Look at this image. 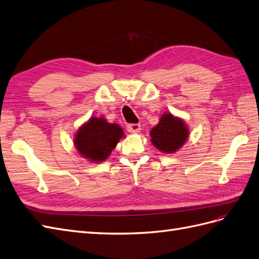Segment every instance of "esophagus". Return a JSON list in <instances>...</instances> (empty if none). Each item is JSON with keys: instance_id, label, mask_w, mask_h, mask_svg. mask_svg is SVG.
Returning <instances> with one entry per match:
<instances>
[{"instance_id": "esophagus-1", "label": "esophagus", "mask_w": 259, "mask_h": 259, "mask_svg": "<svg viewBox=\"0 0 259 259\" xmlns=\"http://www.w3.org/2000/svg\"><path fill=\"white\" fill-rule=\"evenodd\" d=\"M127 130L131 132V134H138L141 130V125L139 123H130L127 124Z\"/></svg>"}]
</instances>
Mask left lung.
I'll list each match as a JSON object with an SVG mask.
<instances>
[{"label":"left lung","mask_w":259,"mask_h":259,"mask_svg":"<svg viewBox=\"0 0 259 259\" xmlns=\"http://www.w3.org/2000/svg\"><path fill=\"white\" fill-rule=\"evenodd\" d=\"M151 142L163 153L171 154L186 143L189 129L183 119L165 112L160 121L150 131Z\"/></svg>","instance_id":"obj_1"}]
</instances>
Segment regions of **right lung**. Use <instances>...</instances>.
Here are the masks:
<instances>
[{
    "instance_id": "obj_1",
    "label": "right lung",
    "mask_w": 259,
    "mask_h": 259,
    "mask_svg": "<svg viewBox=\"0 0 259 259\" xmlns=\"http://www.w3.org/2000/svg\"><path fill=\"white\" fill-rule=\"evenodd\" d=\"M124 132L117 123H110L104 117H92L77 129L74 147L78 154L94 163L104 162L111 154Z\"/></svg>"
}]
</instances>
